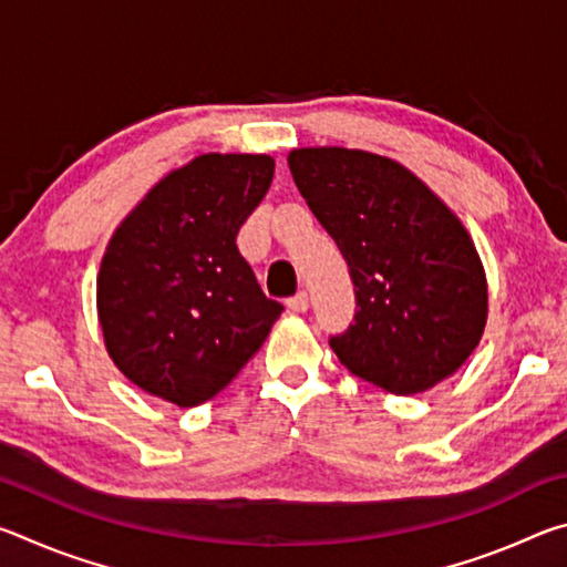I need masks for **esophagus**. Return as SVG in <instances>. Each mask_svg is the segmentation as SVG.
<instances>
[{"label": "esophagus", "instance_id": "esophagus-1", "mask_svg": "<svg viewBox=\"0 0 567 567\" xmlns=\"http://www.w3.org/2000/svg\"><path fill=\"white\" fill-rule=\"evenodd\" d=\"M287 307H290L292 312H305L307 307H310V300H307V292H297L295 297L287 300Z\"/></svg>", "mask_w": 567, "mask_h": 567}]
</instances>
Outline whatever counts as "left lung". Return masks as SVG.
<instances>
[{
    "label": "left lung",
    "instance_id": "8db88e82",
    "mask_svg": "<svg viewBox=\"0 0 567 567\" xmlns=\"http://www.w3.org/2000/svg\"><path fill=\"white\" fill-rule=\"evenodd\" d=\"M287 165L350 267L358 312L330 338L344 368L392 395L457 372L483 338L487 282L453 209L400 162L364 150L302 147Z\"/></svg>",
    "mask_w": 567,
    "mask_h": 567
}]
</instances>
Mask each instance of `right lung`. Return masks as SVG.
Returning <instances> with one entry per match:
<instances>
[{"instance_id": "right-lung-1", "label": "right lung", "mask_w": 567, "mask_h": 567, "mask_svg": "<svg viewBox=\"0 0 567 567\" xmlns=\"http://www.w3.org/2000/svg\"><path fill=\"white\" fill-rule=\"evenodd\" d=\"M272 175L270 155H199L114 229L97 275L104 348L150 395L177 408L213 400L280 318L235 243Z\"/></svg>"}]
</instances>
